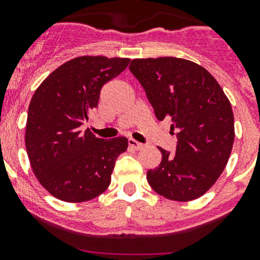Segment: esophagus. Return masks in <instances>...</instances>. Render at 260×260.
I'll return each mask as SVG.
<instances>
[{
	"label": "esophagus",
	"instance_id": "esophagus-1",
	"mask_svg": "<svg viewBox=\"0 0 260 260\" xmlns=\"http://www.w3.org/2000/svg\"><path fill=\"white\" fill-rule=\"evenodd\" d=\"M128 147L130 148H133V150H141L142 147H143V144L139 143V142H137L135 139H128Z\"/></svg>",
	"mask_w": 260,
	"mask_h": 260
}]
</instances>
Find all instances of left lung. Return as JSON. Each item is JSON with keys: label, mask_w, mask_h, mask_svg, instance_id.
<instances>
[{"label": "left lung", "mask_w": 260, "mask_h": 260, "mask_svg": "<svg viewBox=\"0 0 260 260\" xmlns=\"http://www.w3.org/2000/svg\"><path fill=\"white\" fill-rule=\"evenodd\" d=\"M130 71L146 91L158 121L171 119L176 153L147 172L157 194L189 202L212 187L225 169L234 142V117L228 98L201 65L176 57L133 59Z\"/></svg>", "instance_id": "8db88e82"}]
</instances>
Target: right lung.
<instances>
[{
  "label": "right lung",
  "instance_id": "right-lung-1",
  "mask_svg": "<svg viewBox=\"0 0 260 260\" xmlns=\"http://www.w3.org/2000/svg\"><path fill=\"white\" fill-rule=\"evenodd\" d=\"M130 58L83 56L65 62L39 86L27 114L26 150L39 182L70 203L91 201L110 185L127 138L100 139L80 126L98 108L102 87Z\"/></svg>",
  "mask_w": 260,
  "mask_h": 260
}]
</instances>
